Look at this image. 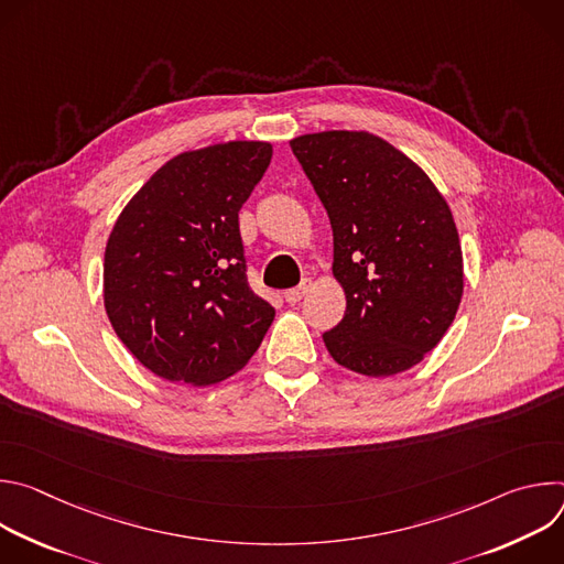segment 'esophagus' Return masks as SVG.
<instances>
[{
    "label": "esophagus",
    "instance_id": "obj_1",
    "mask_svg": "<svg viewBox=\"0 0 564 564\" xmlns=\"http://www.w3.org/2000/svg\"><path fill=\"white\" fill-rule=\"evenodd\" d=\"M307 290H310V281H303L301 285H296V288H292V290H285V301L288 303H299L305 294H307Z\"/></svg>",
    "mask_w": 564,
    "mask_h": 564
}]
</instances>
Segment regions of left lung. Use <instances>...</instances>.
I'll use <instances>...</instances> for the list:
<instances>
[{"label":"left lung","mask_w":564,"mask_h":564,"mask_svg":"<svg viewBox=\"0 0 564 564\" xmlns=\"http://www.w3.org/2000/svg\"><path fill=\"white\" fill-rule=\"evenodd\" d=\"M290 147L324 203L346 314L324 335L366 377L420 364L451 328L464 290L453 214L413 160L368 131H321Z\"/></svg>","instance_id":"1"}]
</instances>
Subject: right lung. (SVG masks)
I'll list each match as a JSON object with an SVG mask.
<instances>
[{
    "mask_svg": "<svg viewBox=\"0 0 564 564\" xmlns=\"http://www.w3.org/2000/svg\"><path fill=\"white\" fill-rule=\"evenodd\" d=\"M272 160L231 140L160 167L118 216L105 250V307L129 352L167 381L209 386L259 350L274 307L248 285L238 212Z\"/></svg>",
    "mask_w": 564,
    "mask_h": 564,
    "instance_id": "add662e5",
    "label": "right lung"
}]
</instances>
